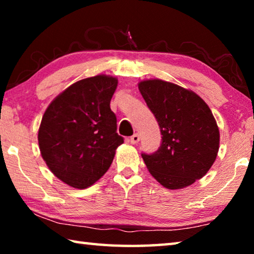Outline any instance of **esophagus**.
I'll return each instance as SVG.
<instances>
[{
    "instance_id": "34e87169",
    "label": "esophagus",
    "mask_w": 254,
    "mask_h": 254,
    "mask_svg": "<svg viewBox=\"0 0 254 254\" xmlns=\"http://www.w3.org/2000/svg\"><path fill=\"white\" fill-rule=\"evenodd\" d=\"M140 141V135L137 134V133H135V134H133L131 137H130V142L132 144H136L137 142Z\"/></svg>"
}]
</instances>
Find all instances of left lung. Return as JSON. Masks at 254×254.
<instances>
[{"label":"left lung","mask_w":254,"mask_h":254,"mask_svg":"<svg viewBox=\"0 0 254 254\" xmlns=\"http://www.w3.org/2000/svg\"><path fill=\"white\" fill-rule=\"evenodd\" d=\"M137 86L162 135L156 152L141 154L145 166L163 187L190 186L217 157L220 131L212 111L196 93L169 81L148 79Z\"/></svg>","instance_id":"8db88e82"}]
</instances>
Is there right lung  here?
Listing matches in <instances>:
<instances>
[{
    "mask_svg": "<svg viewBox=\"0 0 254 254\" xmlns=\"http://www.w3.org/2000/svg\"><path fill=\"white\" fill-rule=\"evenodd\" d=\"M118 79L97 75L76 81L47 107L38 132L41 156L56 177L84 189L107 170L124 142L110 102Z\"/></svg>",
    "mask_w": 254,
    "mask_h": 254,
    "instance_id": "right-lung-1",
    "label": "right lung"
}]
</instances>
